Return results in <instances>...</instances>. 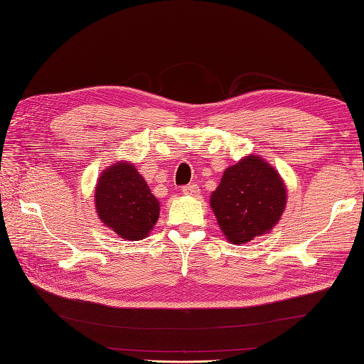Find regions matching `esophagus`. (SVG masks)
<instances>
[{
	"instance_id": "34e87169",
	"label": "esophagus",
	"mask_w": 364,
	"mask_h": 364,
	"mask_svg": "<svg viewBox=\"0 0 364 364\" xmlns=\"http://www.w3.org/2000/svg\"><path fill=\"white\" fill-rule=\"evenodd\" d=\"M181 192L184 196H188V197H197L198 194H200V188L197 186V184H188V186H184L183 189H181Z\"/></svg>"
}]
</instances>
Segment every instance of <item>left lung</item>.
Instances as JSON below:
<instances>
[{
    "mask_svg": "<svg viewBox=\"0 0 364 364\" xmlns=\"http://www.w3.org/2000/svg\"><path fill=\"white\" fill-rule=\"evenodd\" d=\"M210 202L228 241L245 244L277 225L286 206V188L272 166L250 154L225 168Z\"/></svg>",
    "mask_w": 364,
    "mask_h": 364,
    "instance_id": "8db88e82",
    "label": "left lung"
}]
</instances>
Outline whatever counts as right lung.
I'll use <instances>...</instances> for the list:
<instances>
[{
  "label": "right lung",
  "instance_id": "right-lung-1",
  "mask_svg": "<svg viewBox=\"0 0 364 364\" xmlns=\"http://www.w3.org/2000/svg\"><path fill=\"white\" fill-rule=\"evenodd\" d=\"M95 210L100 220L127 241H141L159 218V202L131 162H115L98 178Z\"/></svg>",
  "mask_w": 364,
  "mask_h": 364
}]
</instances>
